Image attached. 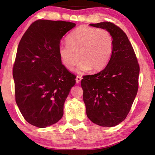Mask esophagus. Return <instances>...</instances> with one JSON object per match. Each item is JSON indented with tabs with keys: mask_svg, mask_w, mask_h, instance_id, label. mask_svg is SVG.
I'll return each mask as SVG.
<instances>
[{
	"mask_svg": "<svg viewBox=\"0 0 155 155\" xmlns=\"http://www.w3.org/2000/svg\"><path fill=\"white\" fill-rule=\"evenodd\" d=\"M81 80H82V77H81V76L78 75L77 77H76V79H75V80H76V82H77L78 84V83H80V82L81 81Z\"/></svg>",
	"mask_w": 155,
	"mask_h": 155,
	"instance_id": "obj_1",
	"label": "esophagus"
}]
</instances>
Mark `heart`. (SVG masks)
Wrapping results in <instances>:
<instances>
[{
	"mask_svg": "<svg viewBox=\"0 0 155 155\" xmlns=\"http://www.w3.org/2000/svg\"><path fill=\"white\" fill-rule=\"evenodd\" d=\"M67 43L59 46L58 55L69 71H73L79 59V71H101L114 51L113 36L105 29L79 27L68 35Z\"/></svg>",
	"mask_w": 155,
	"mask_h": 155,
	"instance_id": "heart-1",
	"label": "heart"
}]
</instances>
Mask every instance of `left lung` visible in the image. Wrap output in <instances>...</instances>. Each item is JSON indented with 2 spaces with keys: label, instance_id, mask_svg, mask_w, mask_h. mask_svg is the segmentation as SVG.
<instances>
[{
  "label": "left lung",
  "instance_id": "8db88e82",
  "mask_svg": "<svg viewBox=\"0 0 155 155\" xmlns=\"http://www.w3.org/2000/svg\"><path fill=\"white\" fill-rule=\"evenodd\" d=\"M90 25L109 31L114 44L104 69L81 80L87 116L100 126H115L125 120L136 97L140 66L128 37L119 27L110 22Z\"/></svg>",
  "mask_w": 155,
  "mask_h": 155
}]
</instances>
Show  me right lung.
Masks as SVG:
<instances>
[{"label": "right lung", "mask_w": 155, "mask_h": 155, "mask_svg": "<svg viewBox=\"0 0 155 155\" xmlns=\"http://www.w3.org/2000/svg\"><path fill=\"white\" fill-rule=\"evenodd\" d=\"M75 26L66 21L38 20L20 43L12 75L17 105L29 124L46 128L63 115V105L76 76L61 63V39Z\"/></svg>", "instance_id": "obj_1"}]
</instances>
